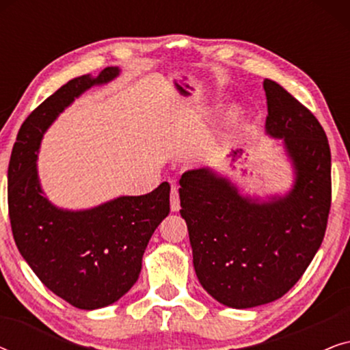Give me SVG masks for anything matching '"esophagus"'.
I'll list each match as a JSON object with an SVG mask.
<instances>
[{
	"label": "esophagus",
	"instance_id": "1",
	"mask_svg": "<svg viewBox=\"0 0 350 350\" xmlns=\"http://www.w3.org/2000/svg\"><path fill=\"white\" fill-rule=\"evenodd\" d=\"M170 208L172 212H178L180 210V194L176 186H172V191H170Z\"/></svg>",
	"mask_w": 350,
	"mask_h": 350
}]
</instances>
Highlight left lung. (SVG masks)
<instances>
[{"label":"left lung","mask_w":350,"mask_h":350,"mask_svg":"<svg viewBox=\"0 0 350 350\" xmlns=\"http://www.w3.org/2000/svg\"><path fill=\"white\" fill-rule=\"evenodd\" d=\"M262 88L266 131L284 140L296 169L290 194L258 204L205 169L180 178V213L198 279L218 303L236 309L272 303L301 279L322 245L332 207L323 127L282 85L265 79Z\"/></svg>","instance_id":"obj_1"}]
</instances>
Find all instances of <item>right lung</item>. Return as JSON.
I'll return each instance as SVG.
<instances>
[{"mask_svg":"<svg viewBox=\"0 0 350 350\" xmlns=\"http://www.w3.org/2000/svg\"><path fill=\"white\" fill-rule=\"evenodd\" d=\"M118 68L97 78L79 76L33 109L12 148L8 207L16 245L33 272L59 298L78 309L113 304L135 284L152 232L170 212V185L145 196H122L84 212H65L42 198L36 151L57 114L94 84L108 83Z\"/></svg>","mask_w":350,"mask_h":350,"instance_id":"obj_1","label":"right lung"}]
</instances>
